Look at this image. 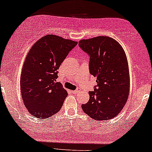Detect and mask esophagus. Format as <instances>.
Listing matches in <instances>:
<instances>
[{
    "label": "esophagus",
    "mask_w": 152,
    "mask_h": 152,
    "mask_svg": "<svg viewBox=\"0 0 152 152\" xmlns=\"http://www.w3.org/2000/svg\"><path fill=\"white\" fill-rule=\"evenodd\" d=\"M80 91V89L79 88H78L77 89H76V90H73V91H72V93H79Z\"/></svg>",
    "instance_id": "34e87169"
}]
</instances>
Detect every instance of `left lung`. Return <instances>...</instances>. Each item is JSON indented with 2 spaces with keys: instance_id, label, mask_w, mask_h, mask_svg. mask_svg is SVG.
Masks as SVG:
<instances>
[{
  "instance_id": "obj_1",
  "label": "left lung",
  "mask_w": 152,
  "mask_h": 152,
  "mask_svg": "<svg viewBox=\"0 0 152 152\" xmlns=\"http://www.w3.org/2000/svg\"><path fill=\"white\" fill-rule=\"evenodd\" d=\"M79 47L90 56L89 72L97 77V86L90 91L89 101L83 111L98 121L116 116L129 95L128 60L122 46L114 38L97 36L80 40Z\"/></svg>"
}]
</instances>
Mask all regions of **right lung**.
I'll return each mask as SVG.
<instances>
[{
	"mask_svg": "<svg viewBox=\"0 0 152 152\" xmlns=\"http://www.w3.org/2000/svg\"><path fill=\"white\" fill-rule=\"evenodd\" d=\"M77 42L47 35L28 51L21 73V93L25 107L38 118H49L62 108L68 95L56 82L59 66Z\"/></svg>",
	"mask_w": 152,
	"mask_h": 152,
	"instance_id": "right-lung-1",
	"label": "right lung"
}]
</instances>
